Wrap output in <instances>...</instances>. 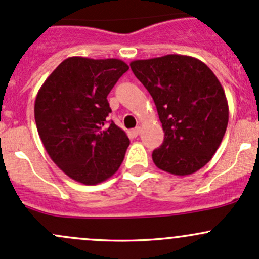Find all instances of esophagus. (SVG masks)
<instances>
[{
  "label": "esophagus",
  "instance_id": "obj_1",
  "mask_svg": "<svg viewBox=\"0 0 259 259\" xmlns=\"http://www.w3.org/2000/svg\"><path fill=\"white\" fill-rule=\"evenodd\" d=\"M140 132H141V127L140 126H137L135 127V129H133V135H134V137H138L139 134H140Z\"/></svg>",
  "mask_w": 259,
  "mask_h": 259
}]
</instances>
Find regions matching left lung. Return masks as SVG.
<instances>
[{
	"mask_svg": "<svg viewBox=\"0 0 259 259\" xmlns=\"http://www.w3.org/2000/svg\"><path fill=\"white\" fill-rule=\"evenodd\" d=\"M154 99L165 138L152 152L155 165L178 176L203 167L228 124L225 91L211 69L190 56L167 54L130 63Z\"/></svg>",
	"mask_w": 259,
	"mask_h": 259,
	"instance_id": "8db88e82",
	"label": "left lung"
}]
</instances>
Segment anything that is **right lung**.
<instances>
[{
  "label": "right lung",
  "mask_w": 259,
  "mask_h": 259,
  "mask_svg": "<svg viewBox=\"0 0 259 259\" xmlns=\"http://www.w3.org/2000/svg\"><path fill=\"white\" fill-rule=\"evenodd\" d=\"M129 69L120 59L69 57L38 91L34 119L53 162L70 179L97 185L120 167L130 140L113 121L108 94Z\"/></svg>",
  "instance_id": "add662e5"
}]
</instances>
